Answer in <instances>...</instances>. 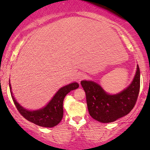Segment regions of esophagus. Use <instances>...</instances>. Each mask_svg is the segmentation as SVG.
<instances>
[{"mask_svg": "<svg viewBox=\"0 0 150 150\" xmlns=\"http://www.w3.org/2000/svg\"><path fill=\"white\" fill-rule=\"evenodd\" d=\"M85 78H86V75L83 73H80L77 76V79H78V81H79V83L82 81V80L85 79Z\"/></svg>", "mask_w": 150, "mask_h": 150, "instance_id": "34e87169", "label": "esophagus"}]
</instances>
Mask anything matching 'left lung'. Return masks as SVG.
I'll list each match as a JSON object with an SVG mask.
<instances>
[{
    "label": "left lung",
    "instance_id": "8db88e82",
    "mask_svg": "<svg viewBox=\"0 0 150 150\" xmlns=\"http://www.w3.org/2000/svg\"><path fill=\"white\" fill-rule=\"evenodd\" d=\"M88 110L92 118L102 123L113 122L128 115L136 104L140 89V69L137 65L132 81L126 89L110 94L96 82L82 81Z\"/></svg>",
    "mask_w": 150,
    "mask_h": 150
}]
</instances>
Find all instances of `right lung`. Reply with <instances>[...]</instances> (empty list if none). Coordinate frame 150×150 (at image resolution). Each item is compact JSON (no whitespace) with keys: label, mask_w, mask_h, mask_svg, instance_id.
I'll return each instance as SVG.
<instances>
[{"label":"right lung","mask_w":150,"mask_h":150,"mask_svg":"<svg viewBox=\"0 0 150 150\" xmlns=\"http://www.w3.org/2000/svg\"><path fill=\"white\" fill-rule=\"evenodd\" d=\"M79 85L74 82L59 89L52 99L44 107L37 110H28L20 105L13 95L9 81L11 95L15 105L20 113L26 120L38 126L46 128H52L59 124L63 116V100L69 92L79 88Z\"/></svg>","instance_id":"1"}]
</instances>
